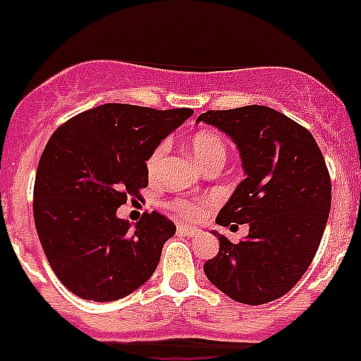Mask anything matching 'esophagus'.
Masks as SVG:
<instances>
[{
    "mask_svg": "<svg viewBox=\"0 0 361 361\" xmlns=\"http://www.w3.org/2000/svg\"><path fill=\"white\" fill-rule=\"evenodd\" d=\"M178 233H183L186 237H195V235H199V229L191 228V226L186 224H178Z\"/></svg>",
    "mask_w": 361,
    "mask_h": 361,
    "instance_id": "34e87169",
    "label": "esophagus"
}]
</instances>
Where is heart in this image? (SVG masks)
Returning <instances> with one entry per match:
<instances>
[{
	"label": "heart",
	"mask_w": 361,
	"mask_h": 361,
	"mask_svg": "<svg viewBox=\"0 0 361 361\" xmlns=\"http://www.w3.org/2000/svg\"><path fill=\"white\" fill-rule=\"evenodd\" d=\"M190 146L193 155H195V159L204 166V168L213 164V162H222V164H224L226 155H228V146H226L224 137L212 128L197 130V132L191 135ZM168 152H170V141H168V139L161 141L155 148H153V152L149 153L148 161H146V168H148L149 177H155V175L161 171ZM206 202H208V200L195 202V200L190 199H173L168 202V208H170L171 212L177 213V215L184 216V219H199V216L202 215L204 204Z\"/></svg>",
	"instance_id": "heart-1"
}]
</instances>
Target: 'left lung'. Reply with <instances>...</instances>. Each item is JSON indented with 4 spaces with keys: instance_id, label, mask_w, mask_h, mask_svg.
Segmentation results:
<instances>
[{
    "instance_id": "left-lung-1",
    "label": "left lung",
    "mask_w": 361,
    "mask_h": 361,
    "mask_svg": "<svg viewBox=\"0 0 361 361\" xmlns=\"http://www.w3.org/2000/svg\"><path fill=\"white\" fill-rule=\"evenodd\" d=\"M197 121L231 137L245 171L216 222L250 226L238 244L219 235L204 273L240 304L273 302L295 288L320 245L331 212L324 155L307 128L269 106L209 110Z\"/></svg>"
}]
</instances>
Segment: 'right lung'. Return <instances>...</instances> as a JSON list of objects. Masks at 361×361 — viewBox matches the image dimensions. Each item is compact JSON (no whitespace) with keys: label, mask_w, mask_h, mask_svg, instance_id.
<instances>
[{"label":"right lung","mask_w":361,"mask_h":361,"mask_svg":"<svg viewBox=\"0 0 361 361\" xmlns=\"http://www.w3.org/2000/svg\"><path fill=\"white\" fill-rule=\"evenodd\" d=\"M193 114L108 103L52 133L34 183V222L56 276L79 298L111 302L139 289L175 224L145 213L135 229L117 208L148 186L153 148Z\"/></svg>","instance_id":"obj_1"}]
</instances>
